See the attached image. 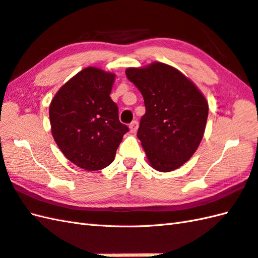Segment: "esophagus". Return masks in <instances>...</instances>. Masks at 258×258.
I'll return each mask as SVG.
<instances>
[{"label":"esophagus","instance_id":"1","mask_svg":"<svg viewBox=\"0 0 258 258\" xmlns=\"http://www.w3.org/2000/svg\"><path fill=\"white\" fill-rule=\"evenodd\" d=\"M138 128H139V122L138 120H133V122L130 124V131L132 133H135L136 131H138Z\"/></svg>","mask_w":258,"mask_h":258}]
</instances>
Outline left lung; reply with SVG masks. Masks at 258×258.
<instances>
[{
  "label": "left lung",
  "mask_w": 258,
  "mask_h": 258,
  "mask_svg": "<svg viewBox=\"0 0 258 258\" xmlns=\"http://www.w3.org/2000/svg\"><path fill=\"white\" fill-rule=\"evenodd\" d=\"M126 76L144 98L138 138L151 165L171 172L193 156L204 135L208 105L191 82L169 65L127 69Z\"/></svg>",
  "instance_id": "left-lung-1"
}]
</instances>
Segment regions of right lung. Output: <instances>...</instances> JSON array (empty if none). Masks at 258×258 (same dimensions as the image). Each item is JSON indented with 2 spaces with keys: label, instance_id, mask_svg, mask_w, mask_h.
<instances>
[{
  "label": "right lung",
  "instance_id": "1",
  "mask_svg": "<svg viewBox=\"0 0 258 258\" xmlns=\"http://www.w3.org/2000/svg\"><path fill=\"white\" fill-rule=\"evenodd\" d=\"M115 76L86 68L54 96L50 105L52 135L65 157L86 171H98L114 161L128 127L118 119L112 101Z\"/></svg>",
  "mask_w": 258,
  "mask_h": 258
}]
</instances>
